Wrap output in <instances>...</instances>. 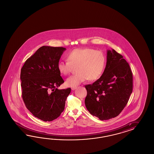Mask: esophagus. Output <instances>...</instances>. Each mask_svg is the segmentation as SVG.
<instances>
[{"instance_id": "34e87169", "label": "esophagus", "mask_w": 154, "mask_h": 154, "mask_svg": "<svg viewBox=\"0 0 154 154\" xmlns=\"http://www.w3.org/2000/svg\"><path fill=\"white\" fill-rule=\"evenodd\" d=\"M77 89V87H72L71 88V89L72 90H75V89Z\"/></svg>"}]
</instances>
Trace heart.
Returning <instances> with one entry per match:
<instances>
[{"label":"heart","mask_w":154,"mask_h":154,"mask_svg":"<svg viewBox=\"0 0 154 154\" xmlns=\"http://www.w3.org/2000/svg\"><path fill=\"white\" fill-rule=\"evenodd\" d=\"M66 61H59L57 69L62 75H69L77 68L79 73L72 75L66 80V85L70 87H77L79 84L100 77L104 69L106 57L102 51L92 48H77L67 55Z\"/></svg>","instance_id":"1"}]
</instances>
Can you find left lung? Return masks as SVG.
Returning <instances> with one entry per match:
<instances>
[{
  "label": "left lung",
  "instance_id": "obj_1",
  "mask_svg": "<svg viewBox=\"0 0 154 154\" xmlns=\"http://www.w3.org/2000/svg\"><path fill=\"white\" fill-rule=\"evenodd\" d=\"M86 107L100 120L117 116L126 106L133 90V74L129 64L115 50H107V63L101 77L85 86Z\"/></svg>",
  "mask_w": 154,
  "mask_h": 154
}]
</instances>
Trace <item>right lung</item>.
<instances>
[{
  "label": "right lung",
  "mask_w": 154,
  "mask_h": 154,
  "mask_svg": "<svg viewBox=\"0 0 154 154\" xmlns=\"http://www.w3.org/2000/svg\"><path fill=\"white\" fill-rule=\"evenodd\" d=\"M62 47H40L21 69L22 97L26 107L44 121H51L63 112L70 88L59 90L64 82L57 69Z\"/></svg>",
  "instance_id": "right-lung-1"
}]
</instances>
